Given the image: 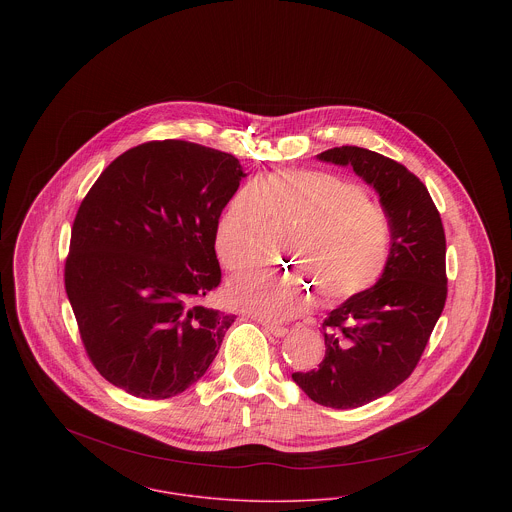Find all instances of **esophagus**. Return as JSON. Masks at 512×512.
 <instances>
[{"mask_svg":"<svg viewBox=\"0 0 512 512\" xmlns=\"http://www.w3.org/2000/svg\"><path fill=\"white\" fill-rule=\"evenodd\" d=\"M264 329H266L268 333H272L274 337H284V335L288 333V329H286V327H282V325H274V323H264Z\"/></svg>","mask_w":512,"mask_h":512,"instance_id":"esophagus-1","label":"esophagus"}]
</instances>
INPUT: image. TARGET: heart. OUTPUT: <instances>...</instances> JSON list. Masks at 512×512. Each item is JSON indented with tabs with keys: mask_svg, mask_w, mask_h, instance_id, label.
Returning <instances> with one entry per match:
<instances>
[{
	"mask_svg": "<svg viewBox=\"0 0 512 512\" xmlns=\"http://www.w3.org/2000/svg\"><path fill=\"white\" fill-rule=\"evenodd\" d=\"M272 224L292 226L284 250L295 270H256L228 290L236 307L260 319L286 321L303 313L313 301L311 288L323 305L345 303L370 290L386 270L390 220L361 187L339 175L284 169L240 187L217 220L215 246L224 266L242 272L260 264Z\"/></svg>",
	"mask_w": 512,
	"mask_h": 512,
	"instance_id": "obj_1",
	"label": "heart"
}]
</instances>
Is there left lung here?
<instances>
[{"label": "left lung", "mask_w": 512, "mask_h": 512, "mask_svg": "<svg viewBox=\"0 0 512 512\" xmlns=\"http://www.w3.org/2000/svg\"><path fill=\"white\" fill-rule=\"evenodd\" d=\"M317 157L351 165L376 189L392 226L380 280L327 315L319 368L292 374L313 402L347 410L388 394L418 365L447 297L445 232L426 185L402 163L357 146Z\"/></svg>", "instance_id": "8db88e82"}]
</instances>
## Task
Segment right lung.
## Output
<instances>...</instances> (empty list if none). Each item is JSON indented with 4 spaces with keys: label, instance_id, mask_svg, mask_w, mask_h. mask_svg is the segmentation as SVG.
<instances>
[{
    "label": "right lung",
    "instance_id": "right-lung-1",
    "mask_svg": "<svg viewBox=\"0 0 512 512\" xmlns=\"http://www.w3.org/2000/svg\"><path fill=\"white\" fill-rule=\"evenodd\" d=\"M240 161L183 140L116 157L78 207L65 288L94 368L132 396L165 400L195 384L236 315L217 290V220Z\"/></svg>",
    "mask_w": 512,
    "mask_h": 512
}]
</instances>
